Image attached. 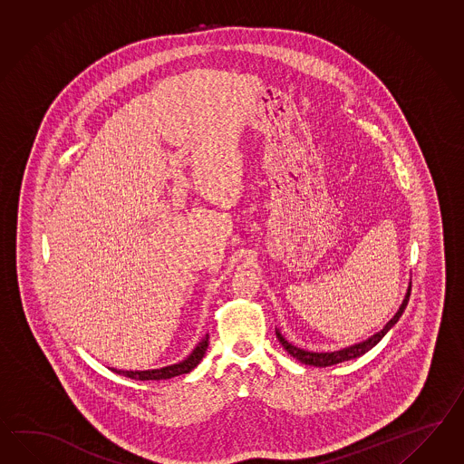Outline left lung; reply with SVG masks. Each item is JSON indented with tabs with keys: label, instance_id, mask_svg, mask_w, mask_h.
<instances>
[{
	"label": "left lung",
	"instance_id": "1",
	"mask_svg": "<svg viewBox=\"0 0 464 464\" xmlns=\"http://www.w3.org/2000/svg\"><path fill=\"white\" fill-rule=\"evenodd\" d=\"M409 296H411V288L407 290L406 298H404V302H402V305L401 308L397 310L396 315L394 318L385 325L379 334H375L373 337H371L369 340H365V342H362V343H357V345H352V347H347V349H343V351L337 352H330V353H315V352H306L302 351V349H296L294 347L292 343H288L286 340L283 339L282 334L280 332H276V339L280 340V343L283 345V349L288 352L292 357H295L296 361L302 362V363H306V365H316V367H328V365H335V363H340V362L352 361V359H355V357H361L363 355L365 352L371 351L373 345L379 342V340L384 337L385 334L389 332V328L392 327L394 324H396L397 320H399V316L402 315V312H404V308H406L407 302H409Z\"/></svg>",
	"mask_w": 464,
	"mask_h": 464
}]
</instances>
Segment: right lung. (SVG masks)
<instances>
[{
  "mask_svg": "<svg viewBox=\"0 0 464 464\" xmlns=\"http://www.w3.org/2000/svg\"><path fill=\"white\" fill-rule=\"evenodd\" d=\"M208 345H209V337L206 335L186 361L174 363V365H169V367H162V369H156V371H136V372H134V371H117V369H112V371L115 373L125 375V377H129V379H136V381H160V379H170V377H176V375L191 372L192 369L203 359Z\"/></svg>",
  "mask_w": 464,
  "mask_h": 464,
  "instance_id": "1",
  "label": "right lung"
}]
</instances>
